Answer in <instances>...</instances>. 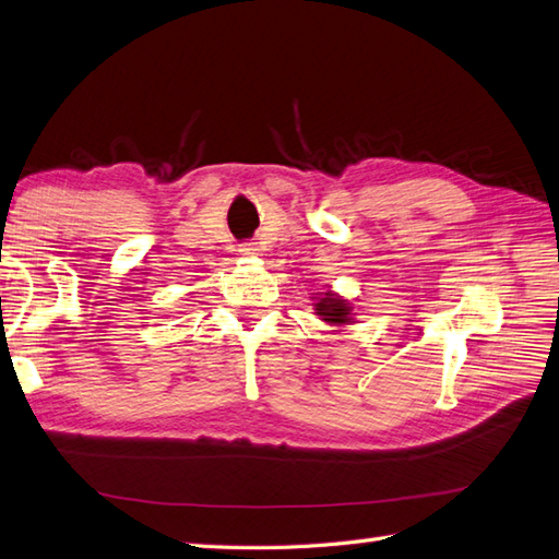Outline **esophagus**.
I'll use <instances>...</instances> for the list:
<instances>
[{"instance_id": "obj_1", "label": "esophagus", "mask_w": 559, "mask_h": 559, "mask_svg": "<svg viewBox=\"0 0 559 559\" xmlns=\"http://www.w3.org/2000/svg\"><path fill=\"white\" fill-rule=\"evenodd\" d=\"M239 253H242V255H255V253H259V247H255L253 242H247V245L239 247Z\"/></svg>"}]
</instances>
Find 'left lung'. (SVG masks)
Segmentation results:
<instances>
[{"instance_id": "left-lung-1", "label": "left lung", "mask_w": 559, "mask_h": 559, "mask_svg": "<svg viewBox=\"0 0 559 559\" xmlns=\"http://www.w3.org/2000/svg\"><path fill=\"white\" fill-rule=\"evenodd\" d=\"M314 314H320V320L331 324V326H343V324H350L355 317H353V306L345 300L343 296L334 294V292H324V294H317L314 298Z\"/></svg>"}]
</instances>
